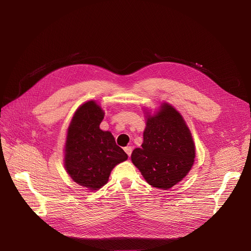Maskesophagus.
<instances>
[{
  "mask_svg": "<svg viewBox=\"0 0 251 251\" xmlns=\"http://www.w3.org/2000/svg\"><path fill=\"white\" fill-rule=\"evenodd\" d=\"M124 150H125V152L127 153V155H128V156H130V155H131V153H132V147L127 146V147H125V148H124Z\"/></svg>",
  "mask_w": 251,
  "mask_h": 251,
  "instance_id": "1",
  "label": "esophagus"
}]
</instances>
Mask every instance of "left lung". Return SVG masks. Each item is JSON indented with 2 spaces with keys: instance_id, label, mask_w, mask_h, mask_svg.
Segmentation results:
<instances>
[{
  "instance_id": "8db88e82",
  "label": "left lung",
  "mask_w": 251,
  "mask_h": 251,
  "mask_svg": "<svg viewBox=\"0 0 251 251\" xmlns=\"http://www.w3.org/2000/svg\"><path fill=\"white\" fill-rule=\"evenodd\" d=\"M146 117L143 143L133 150L131 160L150 186L168 190L191 171L194 140L181 115L170 104L163 103L157 113Z\"/></svg>"
}]
</instances>
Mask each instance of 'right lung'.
<instances>
[{
	"instance_id": "add662e5",
	"label": "right lung",
	"mask_w": 251,
	"mask_h": 251,
	"mask_svg": "<svg viewBox=\"0 0 251 251\" xmlns=\"http://www.w3.org/2000/svg\"><path fill=\"white\" fill-rule=\"evenodd\" d=\"M104 115L95 101L82 104L75 111L66 135L65 170L74 181L91 191L105 186L115 165L128 158L112 133L100 129Z\"/></svg>"
}]
</instances>
